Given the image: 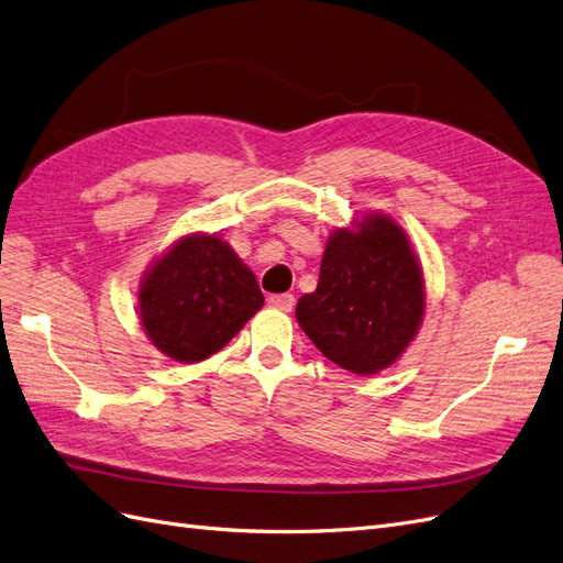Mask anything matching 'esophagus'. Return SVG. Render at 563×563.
I'll return each instance as SVG.
<instances>
[{"label": "esophagus", "instance_id": "esophagus-1", "mask_svg": "<svg viewBox=\"0 0 563 563\" xmlns=\"http://www.w3.org/2000/svg\"><path fill=\"white\" fill-rule=\"evenodd\" d=\"M268 306L271 308H276V311H292V306H295V295H271L268 299Z\"/></svg>", "mask_w": 563, "mask_h": 563}]
</instances>
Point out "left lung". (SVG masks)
Returning <instances> with one entry per match:
<instances>
[{"label": "left lung", "mask_w": 563, "mask_h": 563, "mask_svg": "<svg viewBox=\"0 0 563 563\" xmlns=\"http://www.w3.org/2000/svg\"><path fill=\"white\" fill-rule=\"evenodd\" d=\"M423 274L405 231L384 214L362 217L357 231L334 229L316 292L297 301V320L318 351L341 369L390 367L419 332Z\"/></svg>", "instance_id": "1"}]
</instances>
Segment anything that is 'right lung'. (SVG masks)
Masks as SVG:
<instances>
[{
	"label": "right lung",
	"mask_w": 563,
	"mask_h": 563,
	"mask_svg": "<svg viewBox=\"0 0 563 563\" xmlns=\"http://www.w3.org/2000/svg\"><path fill=\"white\" fill-rule=\"evenodd\" d=\"M262 303L255 274L217 235L177 241L140 285L144 332L187 365L222 351Z\"/></svg>",
	"instance_id": "right-lung-1"
}]
</instances>
